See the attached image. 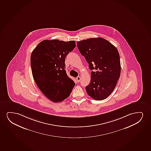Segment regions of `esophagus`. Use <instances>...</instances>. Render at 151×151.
<instances>
[{"label":"esophagus","mask_w":151,"mask_h":151,"mask_svg":"<svg viewBox=\"0 0 151 151\" xmlns=\"http://www.w3.org/2000/svg\"><path fill=\"white\" fill-rule=\"evenodd\" d=\"M76 80L77 82H80V81H81V77H77L76 78Z\"/></svg>","instance_id":"esophagus-1"}]
</instances>
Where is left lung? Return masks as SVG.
Returning <instances> with one entry per match:
<instances>
[{
    "label": "left lung",
    "instance_id": "1",
    "mask_svg": "<svg viewBox=\"0 0 151 151\" xmlns=\"http://www.w3.org/2000/svg\"><path fill=\"white\" fill-rule=\"evenodd\" d=\"M77 47L92 70L86 93L96 100L110 96L119 79L121 67L116 47L102 38H88L77 41Z\"/></svg>",
    "mask_w": 151,
    "mask_h": 151
}]
</instances>
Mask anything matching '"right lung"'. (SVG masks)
I'll list each match as a JSON object with an SVG mask.
<instances>
[{"mask_svg": "<svg viewBox=\"0 0 151 151\" xmlns=\"http://www.w3.org/2000/svg\"><path fill=\"white\" fill-rule=\"evenodd\" d=\"M75 47L74 40H44L32 52L34 79L40 90L54 102L68 98L75 85L65 70V58Z\"/></svg>", "mask_w": 151, "mask_h": 151, "instance_id": "obj_1", "label": "right lung"}]
</instances>
